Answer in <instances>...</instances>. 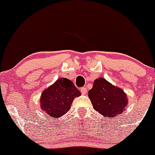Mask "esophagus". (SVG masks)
Listing matches in <instances>:
<instances>
[{
    "label": "esophagus",
    "mask_w": 155,
    "mask_h": 155,
    "mask_svg": "<svg viewBox=\"0 0 155 155\" xmlns=\"http://www.w3.org/2000/svg\"><path fill=\"white\" fill-rule=\"evenodd\" d=\"M81 92L82 94H86L87 92H88V89H87L86 87H82V88H81Z\"/></svg>",
    "instance_id": "1"
}]
</instances>
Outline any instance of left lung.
Here are the masks:
<instances>
[{"mask_svg":"<svg viewBox=\"0 0 155 155\" xmlns=\"http://www.w3.org/2000/svg\"><path fill=\"white\" fill-rule=\"evenodd\" d=\"M93 108L104 117H114L121 114L127 106V96L122 89L114 86L104 78L95 80L88 91Z\"/></svg>","mask_w":155,"mask_h":155,"instance_id":"1","label":"left lung"}]
</instances>
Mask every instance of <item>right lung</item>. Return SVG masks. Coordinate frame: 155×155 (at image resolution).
Listing matches in <instances>:
<instances>
[{
	"label": "right lung",
	"instance_id": "1",
	"mask_svg": "<svg viewBox=\"0 0 155 155\" xmlns=\"http://www.w3.org/2000/svg\"><path fill=\"white\" fill-rule=\"evenodd\" d=\"M80 95V91L71 80L59 78L44 91L41 98V107L52 118L59 117L67 113L74 99Z\"/></svg>",
	"mask_w": 155,
	"mask_h": 155
}]
</instances>
